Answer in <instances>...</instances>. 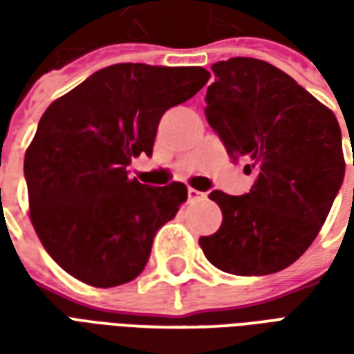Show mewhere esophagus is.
Here are the masks:
<instances>
[{"instance_id":"34e87169","label":"esophagus","mask_w":354,"mask_h":354,"mask_svg":"<svg viewBox=\"0 0 354 354\" xmlns=\"http://www.w3.org/2000/svg\"><path fill=\"white\" fill-rule=\"evenodd\" d=\"M187 197H189V201H197V199H203V197H205V193L197 192V189H193V187H187Z\"/></svg>"}]
</instances>
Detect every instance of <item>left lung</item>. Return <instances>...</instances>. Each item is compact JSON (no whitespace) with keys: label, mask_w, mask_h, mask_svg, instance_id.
I'll use <instances>...</instances> for the list:
<instances>
[{"label":"left lung","mask_w":354,"mask_h":354,"mask_svg":"<svg viewBox=\"0 0 354 354\" xmlns=\"http://www.w3.org/2000/svg\"><path fill=\"white\" fill-rule=\"evenodd\" d=\"M212 72L208 124L256 180L239 197L208 195L222 208V225L199 245L225 273H277L311 246L342 187V129L326 106L269 62L237 57Z\"/></svg>","instance_id":"obj_1"}]
</instances>
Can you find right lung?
Returning a JSON list of instances; mask_svg holds the SVG:
<instances>
[{"label":"right lung","mask_w":354,"mask_h":354,"mask_svg":"<svg viewBox=\"0 0 354 354\" xmlns=\"http://www.w3.org/2000/svg\"><path fill=\"white\" fill-rule=\"evenodd\" d=\"M210 73L199 66L113 64L50 104L24 157L30 220L53 260L96 288L136 279L153 237L187 187L129 178L153 153L162 113L189 100Z\"/></svg>","instance_id":"add662e5"}]
</instances>
